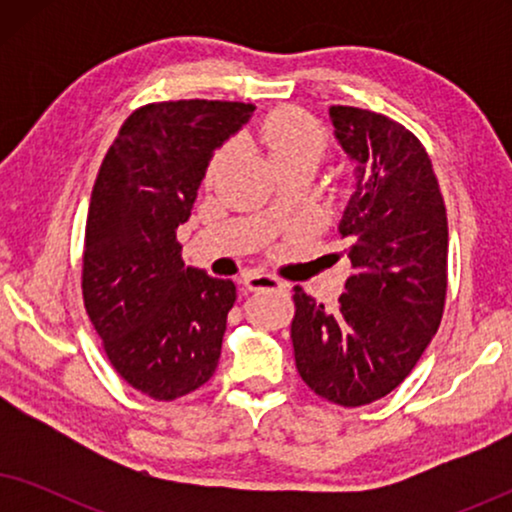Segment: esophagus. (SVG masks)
Segmentation results:
<instances>
[{"mask_svg":"<svg viewBox=\"0 0 512 512\" xmlns=\"http://www.w3.org/2000/svg\"><path fill=\"white\" fill-rule=\"evenodd\" d=\"M242 284L247 291H282L284 284L279 282L277 277L272 275H258V272H249V275L242 277Z\"/></svg>","mask_w":512,"mask_h":512,"instance_id":"1","label":"esophagus"}]
</instances>
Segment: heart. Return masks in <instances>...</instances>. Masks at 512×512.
Instances as JSON below:
<instances>
[{"mask_svg": "<svg viewBox=\"0 0 512 512\" xmlns=\"http://www.w3.org/2000/svg\"><path fill=\"white\" fill-rule=\"evenodd\" d=\"M254 142L258 144L277 172L289 170V167H314L317 170L321 160L328 156L331 149V137L310 114L296 107H277L263 116L258 123ZM237 142L228 139L216 149L207 160L205 181L212 184L226 170L230 158L235 156Z\"/></svg>", "mask_w": 512, "mask_h": 512, "instance_id": "b5f03b06", "label": "heart"}]
</instances>
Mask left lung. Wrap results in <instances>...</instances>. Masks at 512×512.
Here are the masks:
<instances>
[{"instance_id":"8db88e82","label":"left lung","mask_w":512,"mask_h":512,"mask_svg":"<svg viewBox=\"0 0 512 512\" xmlns=\"http://www.w3.org/2000/svg\"><path fill=\"white\" fill-rule=\"evenodd\" d=\"M331 121L356 163L342 237L354 272L338 307L296 286L291 342L314 394L361 408L391 394L436 335L447 296V212L422 142L394 118L333 104Z\"/></svg>"}]
</instances>
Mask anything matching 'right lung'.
Masks as SVG:
<instances>
[{
  "instance_id": "obj_1",
  "label": "right lung",
  "mask_w": 512,
  "mask_h": 512,
  "mask_svg": "<svg viewBox=\"0 0 512 512\" xmlns=\"http://www.w3.org/2000/svg\"><path fill=\"white\" fill-rule=\"evenodd\" d=\"M254 104L151 102L132 111L104 156L83 240V305L118 375L153 401H174L219 366L235 284L186 268L179 223L207 160Z\"/></svg>"
}]
</instances>
